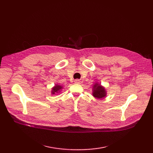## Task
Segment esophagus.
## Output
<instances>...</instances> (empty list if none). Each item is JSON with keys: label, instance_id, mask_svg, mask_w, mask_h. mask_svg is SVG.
<instances>
[{"label": "esophagus", "instance_id": "esophagus-1", "mask_svg": "<svg viewBox=\"0 0 153 153\" xmlns=\"http://www.w3.org/2000/svg\"><path fill=\"white\" fill-rule=\"evenodd\" d=\"M74 82H75V84H81V81H80V80H78V79L75 80Z\"/></svg>", "mask_w": 153, "mask_h": 153}]
</instances>
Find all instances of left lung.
<instances>
[{
  "mask_svg": "<svg viewBox=\"0 0 153 153\" xmlns=\"http://www.w3.org/2000/svg\"><path fill=\"white\" fill-rule=\"evenodd\" d=\"M92 90L93 97L95 99H103L105 98L107 95V92L105 88L99 82H95L92 87Z\"/></svg>",
  "mask_w": 153,
  "mask_h": 153,
  "instance_id": "obj_1",
  "label": "left lung"
}]
</instances>
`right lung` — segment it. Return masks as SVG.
I'll use <instances>...</instances> for the list:
<instances>
[{
	"instance_id": "1",
	"label": "right lung",
	"mask_w": 153,
	"mask_h": 153,
	"mask_svg": "<svg viewBox=\"0 0 153 153\" xmlns=\"http://www.w3.org/2000/svg\"><path fill=\"white\" fill-rule=\"evenodd\" d=\"M62 89H63V86L59 84H55V85L51 88V94L56 95L57 94L60 93Z\"/></svg>"
}]
</instances>
